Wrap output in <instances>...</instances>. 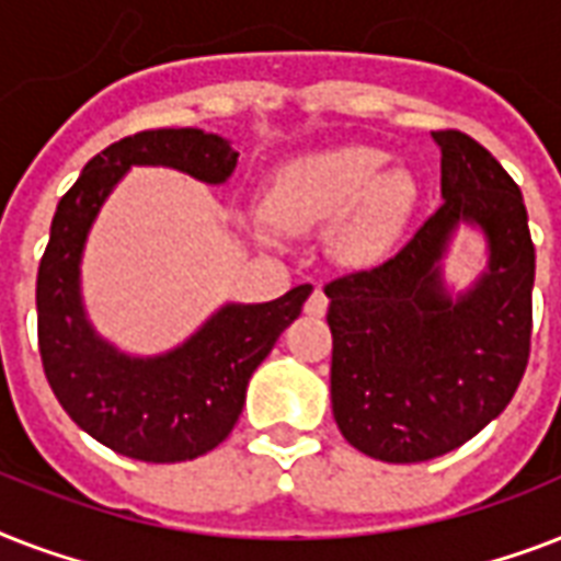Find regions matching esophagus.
<instances>
[{"instance_id":"esophagus-1","label":"esophagus","mask_w":561,"mask_h":561,"mask_svg":"<svg viewBox=\"0 0 561 561\" xmlns=\"http://www.w3.org/2000/svg\"><path fill=\"white\" fill-rule=\"evenodd\" d=\"M325 311H329V297H325L323 288L317 285V288L311 290V297H308V302H306V314L323 317Z\"/></svg>"}]
</instances>
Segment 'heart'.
<instances>
[{
	"label": "heart",
	"mask_w": 561,
	"mask_h": 561,
	"mask_svg": "<svg viewBox=\"0 0 561 561\" xmlns=\"http://www.w3.org/2000/svg\"><path fill=\"white\" fill-rule=\"evenodd\" d=\"M387 153L373 145H343L285 162L273 174L264 211L282 232L332 224L329 244L350 264L378 262L408 224L416 183L408 171H383Z\"/></svg>",
	"instance_id": "1"
}]
</instances>
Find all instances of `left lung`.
I'll return each mask as SVG.
<instances>
[{
  "mask_svg": "<svg viewBox=\"0 0 561 561\" xmlns=\"http://www.w3.org/2000/svg\"><path fill=\"white\" fill-rule=\"evenodd\" d=\"M445 203L373 271L325 285L334 422L367 457L422 462L480 434L530 360L533 247L522 188L480 142L434 130ZM460 222L484 229L490 264L451 298L442 259Z\"/></svg>",
  "mask_w": 561,
  "mask_h": 561,
  "instance_id": "obj_1",
  "label": "left lung"
}]
</instances>
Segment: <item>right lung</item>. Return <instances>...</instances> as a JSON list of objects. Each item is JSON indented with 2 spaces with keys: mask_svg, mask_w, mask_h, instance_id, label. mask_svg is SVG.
<instances>
[{
  "mask_svg": "<svg viewBox=\"0 0 561 561\" xmlns=\"http://www.w3.org/2000/svg\"><path fill=\"white\" fill-rule=\"evenodd\" d=\"M238 151L197 127L125 136L83 165L60 197L37 271V341L48 387L75 425L116 454L183 462L211 451L236 427L247 383L302 311L311 285L259 306L229 302L183 346L130 358L95 334L81 302V255L92 220L130 165H169L224 183Z\"/></svg>",
  "mask_w": 561,
  "mask_h": 561,
  "instance_id": "1",
  "label": "right lung"
}]
</instances>
